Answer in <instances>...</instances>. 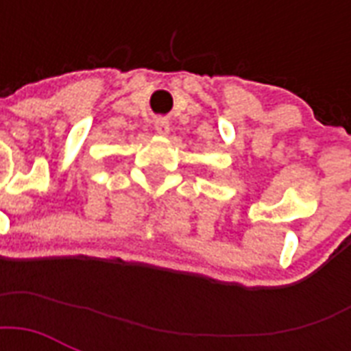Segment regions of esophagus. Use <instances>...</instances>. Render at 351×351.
Segmentation results:
<instances>
[{
	"instance_id": "1",
	"label": "esophagus",
	"mask_w": 351,
	"mask_h": 351,
	"mask_svg": "<svg viewBox=\"0 0 351 351\" xmlns=\"http://www.w3.org/2000/svg\"><path fill=\"white\" fill-rule=\"evenodd\" d=\"M154 131L158 132L160 136H167L171 131V127H169V121L164 120V118H158V120L154 121Z\"/></svg>"
}]
</instances>
